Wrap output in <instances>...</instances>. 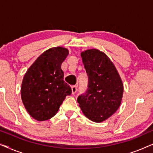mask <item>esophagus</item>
<instances>
[{
    "mask_svg": "<svg viewBox=\"0 0 153 153\" xmlns=\"http://www.w3.org/2000/svg\"><path fill=\"white\" fill-rule=\"evenodd\" d=\"M71 88H72V92L73 95L76 93V91H77L76 85H72V86H71Z\"/></svg>",
    "mask_w": 153,
    "mask_h": 153,
    "instance_id": "obj_1",
    "label": "esophagus"
}]
</instances>
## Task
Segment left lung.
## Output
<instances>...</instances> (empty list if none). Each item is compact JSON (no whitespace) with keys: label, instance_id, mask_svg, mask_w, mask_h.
<instances>
[{"label":"left lung","instance_id":"8db88e82","mask_svg":"<svg viewBox=\"0 0 153 153\" xmlns=\"http://www.w3.org/2000/svg\"><path fill=\"white\" fill-rule=\"evenodd\" d=\"M83 63L88 76V88L77 102L90 120L101 123L111 116L120 105L123 84L109 58L97 49L81 52Z\"/></svg>","mask_w":153,"mask_h":153}]
</instances>
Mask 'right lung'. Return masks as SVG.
Masks as SVG:
<instances>
[{
  "label": "right lung",
  "instance_id": "add662e5",
  "mask_svg": "<svg viewBox=\"0 0 153 153\" xmlns=\"http://www.w3.org/2000/svg\"><path fill=\"white\" fill-rule=\"evenodd\" d=\"M69 54L63 47H53L42 53L23 79L21 96L29 115L44 121L55 116L72 89L63 80L61 64Z\"/></svg>",
  "mask_w": 153,
  "mask_h": 153
}]
</instances>
